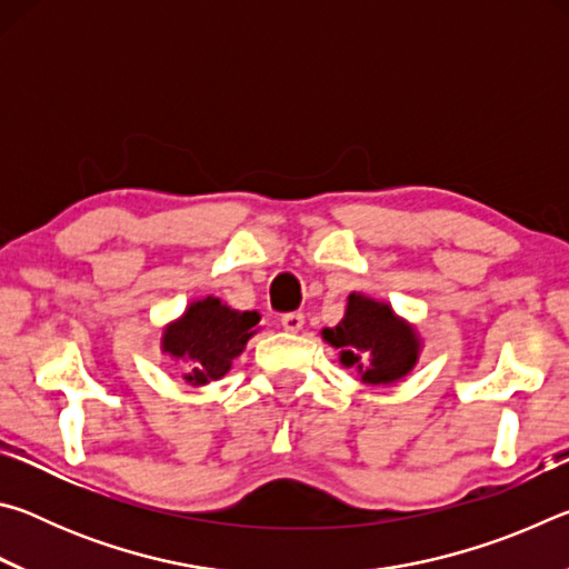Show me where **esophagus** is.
<instances>
[{
	"label": "esophagus",
	"instance_id": "34e87169",
	"mask_svg": "<svg viewBox=\"0 0 569 569\" xmlns=\"http://www.w3.org/2000/svg\"><path fill=\"white\" fill-rule=\"evenodd\" d=\"M281 326L286 331H291V333H298L306 326V316L301 313V311H293V313H286L283 319H281Z\"/></svg>",
	"mask_w": 569,
	"mask_h": 569
}]
</instances>
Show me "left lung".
I'll use <instances>...</instances> for the list:
<instances>
[{
	"mask_svg": "<svg viewBox=\"0 0 569 569\" xmlns=\"http://www.w3.org/2000/svg\"><path fill=\"white\" fill-rule=\"evenodd\" d=\"M321 339L339 349L343 369H353L366 387H391L409 377L423 349L417 326L391 303L359 291L346 298L343 319L323 329Z\"/></svg>",
	"mask_w": 569,
	"mask_h": 569,
	"instance_id": "obj_1",
	"label": "left lung"
}]
</instances>
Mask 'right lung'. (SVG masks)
Instances as JSON below:
<instances>
[{
	"instance_id": "add662e5",
	"label": "right lung",
	"mask_w": 569,
	"mask_h": 569,
	"mask_svg": "<svg viewBox=\"0 0 569 569\" xmlns=\"http://www.w3.org/2000/svg\"><path fill=\"white\" fill-rule=\"evenodd\" d=\"M258 321V311H238L216 296L196 298L178 319L162 326L160 351L186 363V383L206 387L230 371L250 336H256Z\"/></svg>"
}]
</instances>
